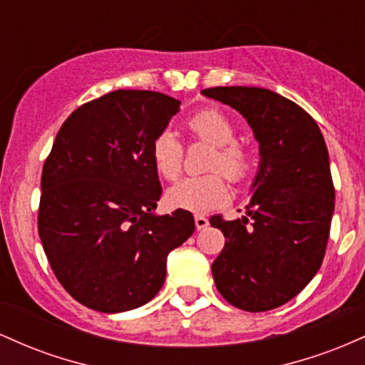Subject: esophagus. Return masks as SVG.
<instances>
[{
	"mask_svg": "<svg viewBox=\"0 0 365 365\" xmlns=\"http://www.w3.org/2000/svg\"><path fill=\"white\" fill-rule=\"evenodd\" d=\"M194 221H195V228H197V230L207 228V225H209V220H207L206 216H199V215H197V216L194 217Z\"/></svg>",
	"mask_w": 365,
	"mask_h": 365,
	"instance_id": "esophagus-1",
	"label": "esophagus"
}]
</instances>
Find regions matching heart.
Listing matches in <instances>:
<instances>
[{"label":"heart","instance_id":"heart-1","mask_svg":"<svg viewBox=\"0 0 365 365\" xmlns=\"http://www.w3.org/2000/svg\"><path fill=\"white\" fill-rule=\"evenodd\" d=\"M187 128L194 139L215 145L207 161V170L212 173L180 180L170 188L166 197L171 206L177 209L207 212L228 200L230 192L225 177L233 183L245 182L250 177L255 166V154L252 148L235 140V123L216 108L194 113L187 120ZM150 156L163 178L173 182L180 177L185 149L173 132L163 130L154 137Z\"/></svg>","mask_w":365,"mask_h":365}]
</instances>
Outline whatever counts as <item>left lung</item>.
Wrapping results in <instances>:
<instances>
[{
  "instance_id": "left-lung-1",
  "label": "left lung",
  "mask_w": 365,
  "mask_h": 365,
  "mask_svg": "<svg viewBox=\"0 0 365 365\" xmlns=\"http://www.w3.org/2000/svg\"><path fill=\"white\" fill-rule=\"evenodd\" d=\"M202 94L240 111L261 150L245 216L209 220L226 238L211 267L216 288L242 311H271L299 295L324 259L334 211L326 142L307 111L273 91L235 86Z\"/></svg>"
}]
</instances>
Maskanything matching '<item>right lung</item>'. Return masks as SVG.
Returning a JSON list of instances; mask_svg holds the SVG:
<instances>
[{"instance_id":"right-lung-1","label":"right lung","mask_w":365,"mask_h":365,"mask_svg":"<svg viewBox=\"0 0 365 365\" xmlns=\"http://www.w3.org/2000/svg\"><path fill=\"white\" fill-rule=\"evenodd\" d=\"M180 101L153 91H113L61 125L41 177L37 230L54 276L99 312L148 304L166 257L194 233L192 212L154 216L161 197L154 137Z\"/></svg>"}]
</instances>
